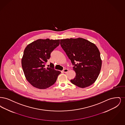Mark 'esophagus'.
Instances as JSON below:
<instances>
[{
  "label": "esophagus",
  "mask_w": 125,
  "mask_h": 125,
  "mask_svg": "<svg viewBox=\"0 0 125 125\" xmlns=\"http://www.w3.org/2000/svg\"><path fill=\"white\" fill-rule=\"evenodd\" d=\"M68 71V69H65L63 70V72L65 73H66Z\"/></svg>",
  "instance_id": "1"
}]
</instances>
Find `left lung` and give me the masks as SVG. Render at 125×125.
<instances>
[{"instance_id": "8db88e82", "label": "left lung", "mask_w": 125, "mask_h": 125, "mask_svg": "<svg viewBox=\"0 0 125 125\" xmlns=\"http://www.w3.org/2000/svg\"><path fill=\"white\" fill-rule=\"evenodd\" d=\"M60 45L71 60L75 77L71 82L84 88L95 82L100 73L102 60L100 52L94 43L83 38L60 39ZM77 63L75 64V62Z\"/></svg>"}]
</instances>
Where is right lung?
I'll use <instances>...</instances> for the list:
<instances>
[{"label": "right lung", "instance_id": "obj_1", "mask_svg": "<svg viewBox=\"0 0 125 125\" xmlns=\"http://www.w3.org/2000/svg\"><path fill=\"white\" fill-rule=\"evenodd\" d=\"M60 39H39L29 44L24 51L21 66L26 80L33 87L45 89L56 82L60 72L51 67H45L51 53L60 44Z\"/></svg>", "mask_w": 125, "mask_h": 125}]
</instances>
